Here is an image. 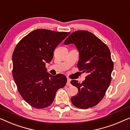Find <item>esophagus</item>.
Wrapping results in <instances>:
<instances>
[{
  "mask_svg": "<svg viewBox=\"0 0 130 130\" xmlns=\"http://www.w3.org/2000/svg\"><path fill=\"white\" fill-rule=\"evenodd\" d=\"M67 84H66V85L67 86H70L71 85V83H70V82H71V79L70 78H67Z\"/></svg>",
  "mask_w": 130,
  "mask_h": 130,
  "instance_id": "esophagus-1",
  "label": "esophagus"
}]
</instances>
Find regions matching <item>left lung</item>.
<instances>
[{"label":"left lung","instance_id":"1","mask_svg":"<svg viewBox=\"0 0 130 130\" xmlns=\"http://www.w3.org/2000/svg\"><path fill=\"white\" fill-rule=\"evenodd\" d=\"M71 43L79 52V71L88 74L82 83L71 81L78 90L77 94L71 97V102L78 108H91L103 99L111 81L114 64L110 49L100 39L86 30L71 33L64 42L66 45Z\"/></svg>","mask_w":130,"mask_h":130}]
</instances>
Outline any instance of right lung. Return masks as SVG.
I'll use <instances>...</instances> for the list:
<instances>
[{
    "mask_svg": "<svg viewBox=\"0 0 130 130\" xmlns=\"http://www.w3.org/2000/svg\"><path fill=\"white\" fill-rule=\"evenodd\" d=\"M70 34L39 29L31 31L16 45L12 55V74L24 100L36 108L52 104L56 92L67 83L64 74L52 76L46 63L53 57L56 47Z\"/></svg>",
    "mask_w": 130,
    "mask_h": 130,
    "instance_id": "right-lung-1",
    "label": "right lung"
}]
</instances>
